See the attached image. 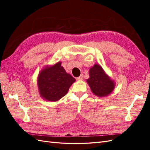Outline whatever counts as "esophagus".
<instances>
[{"mask_svg": "<svg viewBox=\"0 0 150 150\" xmlns=\"http://www.w3.org/2000/svg\"><path fill=\"white\" fill-rule=\"evenodd\" d=\"M84 79V76L83 74H81L78 78H77L76 79L77 80H83Z\"/></svg>", "mask_w": 150, "mask_h": 150, "instance_id": "esophagus-1", "label": "esophagus"}]
</instances>
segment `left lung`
Segmentation results:
<instances>
[{"instance_id": "1", "label": "left lung", "mask_w": 150, "mask_h": 150, "mask_svg": "<svg viewBox=\"0 0 150 150\" xmlns=\"http://www.w3.org/2000/svg\"><path fill=\"white\" fill-rule=\"evenodd\" d=\"M89 76L87 82L92 92L96 96H106L114 89V82L106 74L101 66L95 64L91 68Z\"/></svg>"}]
</instances>
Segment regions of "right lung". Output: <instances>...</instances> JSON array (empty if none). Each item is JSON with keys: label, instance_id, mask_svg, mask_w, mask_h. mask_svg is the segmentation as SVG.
Masks as SVG:
<instances>
[{"label": "right lung", "instance_id": "1", "mask_svg": "<svg viewBox=\"0 0 150 150\" xmlns=\"http://www.w3.org/2000/svg\"><path fill=\"white\" fill-rule=\"evenodd\" d=\"M74 82L75 79L66 73L60 62L42 69L38 79L40 96L49 101H58L64 96Z\"/></svg>", "mask_w": 150, "mask_h": 150}]
</instances>
